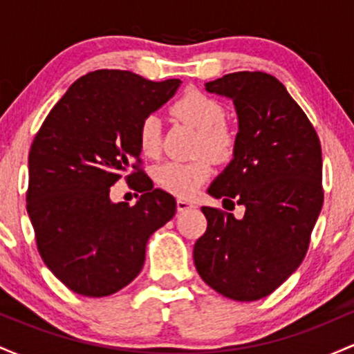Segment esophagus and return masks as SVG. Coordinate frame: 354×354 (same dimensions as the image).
<instances>
[{
  "label": "esophagus",
  "mask_w": 354,
  "mask_h": 354,
  "mask_svg": "<svg viewBox=\"0 0 354 354\" xmlns=\"http://www.w3.org/2000/svg\"><path fill=\"white\" fill-rule=\"evenodd\" d=\"M194 203L193 201H188V200H183V198H180V200L176 201V208H178V211H188V209H191V208H194Z\"/></svg>",
  "instance_id": "34e87169"
}]
</instances>
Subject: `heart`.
<instances>
[{"mask_svg": "<svg viewBox=\"0 0 354 354\" xmlns=\"http://www.w3.org/2000/svg\"><path fill=\"white\" fill-rule=\"evenodd\" d=\"M173 113L198 131L196 154L189 163L168 161L158 166L154 180L161 189L180 198H191L213 174L211 160L223 163L233 156L236 135L225 123V108L216 100L200 91H188L173 104ZM138 145L146 158H156L160 153V120L149 115L138 128ZM209 156L206 157L205 154Z\"/></svg>", "mask_w": 354, "mask_h": 354, "instance_id": "obj_1", "label": "heart"}]
</instances>
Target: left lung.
<instances>
[{"label": "left lung", "instance_id": "1", "mask_svg": "<svg viewBox=\"0 0 354 354\" xmlns=\"http://www.w3.org/2000/svg\"><path fill=\"white\" fill-rule=\"evenodd\" d=\"M233 100L236 148L208 193L238 201L245 216L203 206L208 219L193 258L208 286L236 301L271 295L301 265L323 206V160L315 128L283 83L238 71L205 84ZM233 203V201H231Z\"/></svg>", "mask_w": 354, "mask_h": 354}]
</instances>
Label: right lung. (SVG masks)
<instances>
[{
    "label": "right lung",
    "mask_w": 354,
    "mask_h": 354,
    "mask_svg": "<svg viewBox=\"0 0 354 354\" xmlns=\"http://www.w3.org/2000/svg\"><path fill=\"white\" fill-rule=\"evenodd\" d=\"M180 83L121 70L88 73L36 133L26 209L44 265L75 293L101 298L131 283L145 265L149 236L176 213L171 194L154 189L140 169L138 128ZM124 174L142 193L135 207L109 198Z\"/></svg>",
    "instance_id": "1"
}]
</instances>
